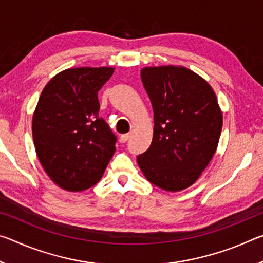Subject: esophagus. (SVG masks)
<instances>
[{
	"instance_id": "esophagus-1",
	"label": "esophagus",
	"mask_w": 263,
	"mask_h": 263,
	"mask_svg": "<svg viewBox=\"0 0 263 263\" xmlns=\"http://www.w3.org/2000/svg\"><path fill=\"white\" fill-rule=\"evenodd\" d=\"M131 135L130 133H125V135H122L121 137H119V140H121L122 142H126L128 139H130Z\"/></svg>"
}]
</instances>
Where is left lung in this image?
Wrapping results in <instances>:
<instances>
[{
  "label": "left lung",
  "instance_id": "1",
  "mask_svg": "<svg viewBox=\"0 0 263 263\" xmlns=\"http://www.w3.org/2000/svg\"><path fill=\"white\" fill-rule=\"evenodd\" d=\"M154 112L153 140L137 158L151 183L166 191L193 185L215 155L222 112L212 87L183 66L140 70Z\"/></svg>",
  "mask_w": 263,
  "mask_h": 263
}]
</instances>
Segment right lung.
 I'll list each match as a JSON object with an SVG mask.
<instances>
[{
    "label": "right lung",
    "instance_id": "1",
    "mask_svg": "<svg viewBox=\"0 0 263 263\" xmlns=\"http://www.w3.org/2000/svg\"><path fill=\"white\" fill-rule=\"evenodd\" d=\"M114 67L68 68L43 89L32 117L39 162L61 189L83 191L99 182L116 151V137L99 116L97 92Z\"/></svg>",
    "mask_w": 263,
    "mask_h": 263
}]
</instances>
